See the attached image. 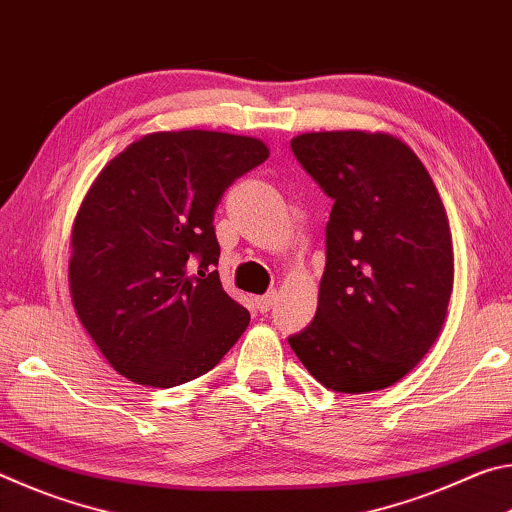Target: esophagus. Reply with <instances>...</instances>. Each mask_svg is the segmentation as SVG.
<instances>
[{"instance_id":"esophagus-1","label":"esophagus","mask_w":512,"mask_h":512,"mask_svg":"<svg viewBox=\"0 0 512 512\" xmlns=\"http://www.w3.org/2000/svg\"><path fill=\"white\" fill-rule=\"evenodd\" d=\"M275 298H277L275 291H268V293H264V296H259L255 300L259 314H266V311H271V307L275 305Z\"/></svg>"}]
</instances>
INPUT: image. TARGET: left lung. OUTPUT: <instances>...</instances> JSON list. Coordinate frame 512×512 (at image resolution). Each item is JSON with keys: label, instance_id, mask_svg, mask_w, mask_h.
Instances as JSON below:
<instances>
[{"label": "left lung", "instance_id": "8db88e82", "mask_svg": "<svg viewBox=\"0 0 512 512\" xmlns=\"http://www.w3.org/2000/svg\"><path fill=\"white\" fill-rule=\"evenodd\" d=\"M291 151L332 198L318 309L289 345L339 393L393 386L440 336L454 287L443 201L409 146L386 133H307Z\"/></svg>", "mask_w": 512, "mask_h": 512}]
</instances>
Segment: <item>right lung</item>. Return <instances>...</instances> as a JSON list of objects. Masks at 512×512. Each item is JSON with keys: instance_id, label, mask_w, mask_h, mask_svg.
<instances>
[{"instance_id": "1", "label": "right lung", "mask_w": 512, "mask_h": 512, "mask_svg": "<svg viewBox=\"0 0 512 512\" xmlns=\"http://www.w3.org/2000/svg\"><path fill=\"white\" fill-rule=\"evenodd\" d=\"M268 158L255 137L178 131L128 146L99 173L72 230L69 287L119 375L171 388L205 375L250 323L223 291L214 212Z\"/></svg>"}]
</instances>
